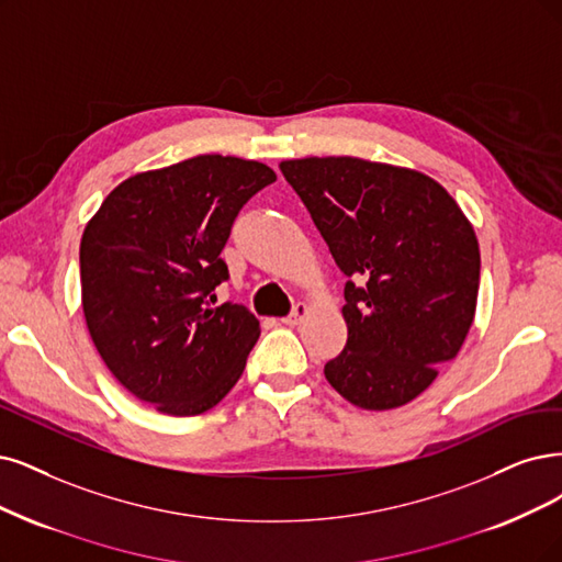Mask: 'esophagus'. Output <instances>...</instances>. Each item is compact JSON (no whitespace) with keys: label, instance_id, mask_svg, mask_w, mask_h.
I'll return each instance as SVG.
<instances>
[{"label":"esophagus","instance_id":"34e87169","mask_svg":"<svg viewBox=\"0 0 562 562\" xmlns=\"http://www.w3.org/2000/svg\"><path fill=\"white\" fill-rule=\"evenodd\" d=\"M307 315H310L307 303H296L294 310H292V315H286V317L282 319V324H286V326H299Z\"/></svg>","mask_w":562,"mask_h":562}]
</instances>
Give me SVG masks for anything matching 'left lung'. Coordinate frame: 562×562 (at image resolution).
Here are the masks:
<instances>
[{"instance_id":"obj_1","label":"left lung","mask_w":562,"mask_h":562,"mask_svg":"<svg viewBox=\"0 0 562 562\" xmlns=\"http://www.w3.org/2000/svg\"><path fill=\"white\" fill-rule=\"evenodd\" d=\"M345 284L347 345L324 366L342 398L393 409L456 359L474 319L480 243L440 182L359 157L280 164Z\"/></svg>"}]
</instances>
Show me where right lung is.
Listing matches in <instances>:
<instances>
[{
	"label": "right lung",
	"instance_id": "obj_1",
	"mask_svg": "<svg viewBox=\"0 0 562 562\" xmlns=\"http://www.w3.org/2000/svg\"><path fill=\"white\" fill-rule=\"evenodd\" d=\"M273 169L199 155L120 182L80 240V286L92 342L115 380L171 417L215 407L245 370L259 319L217 301L224 249L240 207Z\"/></svg>",
	"mask_w": 562,
	"mask_h": 562
}]
</instances>
